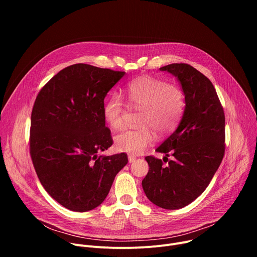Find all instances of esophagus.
<instances>
[{
  "label": "esophagus",
  "instance_id": "esophagus-1",
  "mask_svg": "<svg viewBox=\"0 0 257 257\" xmlns=\"http://www.w3.org/2000/svg\"><path fill=\"white\" fill-rule=\"evenodd\" d=\"M128 161H129L130 164H133V163L136 161V158L133 157V156H129V157H128Z\"/></svg>",
  "mask_w": 257,
  "mask_h": 257
}]
</instances>
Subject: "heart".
<instances>
[{"label": "heart", "instance_id": "heart-1", "mask_svg": "<svg viewBox=\"0 0 257 257\" xmlns=\"http://www.w3.org/2000/svg\"><path fill=\"white\" fill-rule=\"evenodd\" d=\"M122 96L132 106L140 108L137 123L141 126L123 128L115 136L118 151L132 155L142 154L155 141L153 129L159 133L171 131L179 122L185 107L183 90L167 81L142 76L128 82ZM126 107L119 94H112L103 104L105 122L114 129L123 125Z\"/></svg>", "mask_w": 257, "mask_h": 257}]
</instances>
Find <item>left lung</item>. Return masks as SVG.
Instances as JSON below:
<instances>
[{"mask_svg":"<svg viewBox=\"0 0 257 257\" xmlns=\"http://www.w3.org/2000/svg\"><path fill=\"white\" fill-rule=\"evenodd\" d=\"M181 83L185 109L176 131L156 150L173 156L146 157L150 170L142 180L148 198L165 209H178L195 200L208 186L225 155V113L210 80L185 63L160 68ZM165 162V160H164Z\"/></svg>","mask_w":257,"mask_h":257,"instance_id":"8db88e82","label":"left lung"}]
</instances>
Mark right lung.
Instances as JSON below:
<instances>
[{"mask_svg": "<svg viewBox=\"0 0 257 257\" xmlns=\"http://www.w3.org/2000/svg\"><path fill=\"white\" fill-rule=\"evenodd\" d=\"M124 75L74 64L61 70L36 96L30 157L46 191L70 210L97 207L128 163L124 153L98 156L113 144L102 115L103 99Z\"/></svg>", "mask_w": 257, "mask_h": 257, "instance_id": "1", "label": "right lung"}]
</instances>
